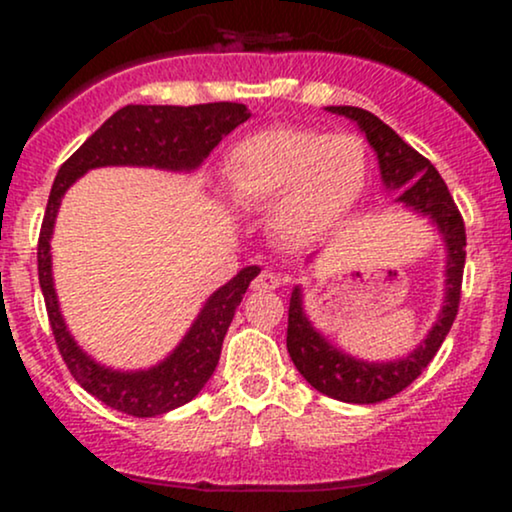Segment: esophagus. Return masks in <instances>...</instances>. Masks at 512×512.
I'll use <instances>...</instances> for the list:
<instances>
[{
    "label": "esophagus",
    "mask_w": 512,
    "mask_h": 512,
    "mask_svg": "<svg viewBox=\"0 0 512 512\" xmlns=\"http://www.w3.org/2000/svg\"><path fill=\"white\" fill-rule=\"evenodd\" d=\"M279 284H281L279 276H276L274 272H269V269H264V272L257 274L255 281H252V289H255V291H272Z\"/></svg>",
    "instance_id": "obj_1"
}]
</instances>
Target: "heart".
Here are the masks:
<instances>
[{"label": "heart", "instance_id": "b5f03b06", "mask_svg": "<svg viewBox=\"0 0 512 512\" xmlns=\"http://www.w3.org/2000/svg\"><path fill=\"white\" fill-rule=\"evenodd\" d=\"M366 146L354 134L272 127L228 154L226 173L240 204H272V223L291 243L332 231L366 185Z\"/></svg>", "mask_w": 512, "mask_h": 512}]
</instances>
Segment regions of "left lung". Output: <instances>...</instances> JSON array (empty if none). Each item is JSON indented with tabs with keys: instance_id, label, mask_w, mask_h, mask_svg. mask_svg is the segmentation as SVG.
Masks as SVG:
<instances>
[{
	"instance_id": "8db88e82",
	"label": "left lung",
	"mask_w": 512,
	"mask_h": 512,
	"mask_svg": "<svg viewBox=\"0 0 512 512\" xmlns=\"http://www.w3.org/2000/svg\"><path fill=\"white\" fill-rule=\"evenodd\" d=\"M330 113L344 115L354 120L361 132L366 134L368 144L378 154L380 175L387 190H402L399 202L424 214L443 233L445 248H448V267H445V305L440 310L436 325L431 327L428 337L411 351L409 356L397 361L373 363L361 361L344 354L342 349L332 346L320 332L310 325L303 313V293L293 289L289 303V330H286V349L293 366L322 395L351 404H375L399 395L421 375L428 363L433 361L436 351L448 337L452 322L460 308L464 257H467V236H464V221L455 199L450 197L448 185L433 163L404 142L392 127H387L380 117L363 108L351 105H330Z\"/></svg>"
}]
</instances>
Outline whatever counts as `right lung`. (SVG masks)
Listing matches in <instances>:
<instances>
[{
	"mask_svg": "<svg viewBox=\"0 0 512 512\" xmlns=\"http://www.w3.org/2000/svg\"><path fill=\"white\" fill-rule=\"evenodd\" d=\"M248 117L250 113L243 103H204L187 105V108L182 105H125L113 117H108L62 163L57 173L38 238V279L50 327L57 349L76 383L122 414L146 419V416L178 409L197 397V392L207 385L216 370L228 325L250 281L260 274V267L240 269L226 286L211 293L202 313L192 322L190 332L158 366L149 370L105 368L76 346L62 320L55 284H52L50 238L64 192L91 168L149 166L163 170H195L214 151V146L238 125H243Z\"/></svg>",
	"mask_w": 512,
	"mask_h": 512,
	"instance_id": "1",
	"label": "right lung"
}]
</instances>
